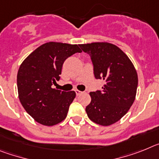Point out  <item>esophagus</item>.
<instances>
[{"label": "esophagus", "instance_id": "esophagus-1", "mask_svg": "<svg viewBox=\"0 0 159 159\" xmlns=\"http://www.w3.org/2000/svg\"><path fill=\"white\" fill-rule=\"evenodd\" d=\"M75 92H76V94H77V96H79V95L81 94V93H82V92H81V91L78 90V89H76Z\"/></svg>", "mask_w": 159, "mask_h": 159}]
</instances>
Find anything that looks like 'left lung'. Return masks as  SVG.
<instances>
[{
    "label": "left lung",
    "mask_w": 159,
    "mask_h": 159,
    "mask_svg": "<svg viewBox=\"0 0 159 159\" xmlns=\"http://www.w3.org/2000/svg\"><path fill=\"white\" fill-rule=\"evenodd\" d=\"M90 56L96 79L106 81L101 90L90 92L85 111L91 121L110 125L121 119L134 102L138 74L133 63L118 46L107 42L79 45Z\"/></svg>",
    "instance_id": "1"
}]
</instances>
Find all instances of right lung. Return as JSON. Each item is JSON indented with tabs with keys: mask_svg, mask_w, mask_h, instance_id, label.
Returning a JSON list of instances; mask_svg holds the SVG:
<instances>
[{
	"mask_svg": "<svg viewBox=\"0 0 159 159\" xmlns=\"http://www.w3.org/2000/svg\"><path fill=\"white\" fill-rule=\"evenodd\" d=\"M81 52L78 45L48 42L20 65L16 79L19 99L26 112L40 124L50 126L66 118L76 93L53 89L52 85L60 79L65 61Z\"/></svg>",
	"mask_w": 159,
	"mask_h": 159,
	"instance_id": "add662e5",
	"label": "right lung"
}]
</instances>
